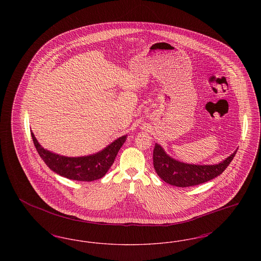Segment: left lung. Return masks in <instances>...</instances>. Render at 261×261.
<instances>
[{
    "label": "left lung",
    "instance_id": "left-lung-1",
    "mask_svg": "<svg viewBox=\"0 0 261 261\" xmlns=\"http://www.w3.org/2000/svg\"><path fill=\"white\" fill-rule=\"evenodd\" d=\"M236 149L225 161L214 165L187 164L171 159L159 144L153 149V167L162 180L172 186H196L207 182L223 172L233 161Z\"/></svg>",
    "mask_w": 261,
    "mask_h": 261
}]
</instances>
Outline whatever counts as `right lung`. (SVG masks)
I'll return each mask as SVG.
<instances>
[{
	"label": "right lung",
	"instance_id": "obj_1",
	"mask_svg": "<svg viewBox=\"0 0 261 261\" xmlns=\"http://www.w3.org/2000/svg\"><path fill=\"white\" fill-rule=\"evenodd\" d=\"M31 136L39 155L50 170L65 178L85 182L98 180L106 175L126 140V136L120 137L106 149L93 155L66 158L42 148L32 132Z\"/></svg>",
	"mask_w": 261,
	"mask_h": 261
}]
</instances>
